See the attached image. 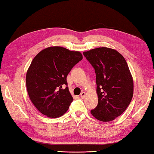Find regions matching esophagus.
Returning <instances> with one entry per match:
<instances>
[{"label":"esophagus","mask_w":154,"mask_h":154,"mask_svg":"<svg viewBox=\"0 0 154 154\" xmlns=\"http://www.w3.org/2000/svg\"><path fill=\"white\" fill-rule=\"evenodd\" d=\"M85 96H86L85 92H82L81 93V94H80V97L81 98H85Z\"/></svg>","instance_id":"1"}]
</instances>
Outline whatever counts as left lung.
I'll use <instances>...</instances> for the list:
<instances>
[{"label":"left lung","instance_id":"1","mask_svg":"<svg viewBox=\"0 0 154 154\" xmlns=\"http://www.w3.org/2000/svg\"><path fill=\"white\" fill-rule=\"evenodd\" d=\"M96 73L98 102L91 110L95 118L111 121L122 114L133 95V81L126 60L112 48L101 47L83 52Z\"/></svg>","mask_w":154,"mask_h":154}]
</instances>
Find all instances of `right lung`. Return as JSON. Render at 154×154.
Listing matches in <instances>:
<instances>
[{
	"label": "right lung",
	"mask_w": 154,
	"mask_h": 154,
	"mask_svg": "<svg viewBox=\"0 0 154 154\" xmlns=\"http://www.w3.org/2000/svg\"><path fill=\"white\" fill-rule=\"evenodd\" d=\"M82 59L81 52L60 46L45 48L35 57L27 70L26 86L31 101L41 113L56 118L67 112L73 100L67 76Z\"/></svg>",
	"instance_id": "right-lung-1"
}]
</instances>
